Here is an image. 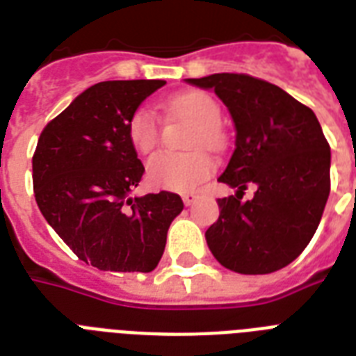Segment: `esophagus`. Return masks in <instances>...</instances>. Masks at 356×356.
Returning a JSON list of instances; mask_svg holds the SVG:
<instances>
[{"label":"esophagus","mask_w":356,"mask_h":356,"mask_svg":"<svg viewBox=\"0 0 356 356\" xmlns=\"http://www.w3.org/2000/svg\"><path fill=\"white\" fill-rule=\"evenodd\" d=\"M195 200H197V195L192 194V192H188V194H183L184 205H192V203H195Z\"/></svg>","instance_id":"esophagus-1"}]
</instances>
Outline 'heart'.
<instances>
[{"label": "heart", "instance_id": "1", "mask_svg": "<svg viewBox=\"0 0 356 356\" xmlns=\"http://www.w3.org/2000/svg\"><path fill=\"white\" fill-rule=\"evenodd\" d=\"M166 113L172 118L184 120L195 125L188 145L192 149L220 151L225 144L222 125V108L211 94L188 90L168 99ZM129 138L140 153H151L161 142V122L149 108H136L129 120ZM216 164L205 151H194L186 155L156 153L147 161L145 175L151 186L172 192H190L211 177Z\"/></svg>", "mask_w": 356, "mask_h": 356}]
</instances>
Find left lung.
Returning <instances> with one entry per match:
<instances>
[{
  "label": "left lung",
  "instance_id": "1",
  "mask_svg": "<svg viewBox=\"0 0 356 356\" xmlns=\"http://www.w3.org/2000/svg\"><path fill=\"white\" fill-rule=\"evenodd\" d=\"M186 81L216 92L236 127V147L218 179L236 194L218 200L209 249L243 275L281 270L309 245L331 192V147L320 122L282 88L248 74ZM249 184L257 192L243 202Z\"/></svg>",
  "mask_w": 356,
  "mask_h": 356
}]
</instances>
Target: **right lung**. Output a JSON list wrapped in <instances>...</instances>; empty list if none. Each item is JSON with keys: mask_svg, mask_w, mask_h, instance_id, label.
<instances>
[{"mask_svg": "<svg viewBox=\"0 0 356 356\" xmlns=\"http://www.w3.org/2000/svg\"><path fill=\"white\" fill-rule=\"evenodd\" d=\"M166 81H103L53 118L33 155L42 216L81 260L103 271H153L183 211L173 192L129 197L144 175L129 120Z\"/></svg>", "mask_w": 356, "mask_h": 356, "instance_id": "right-lung-1", "label": "right lung"}]
</instances>
